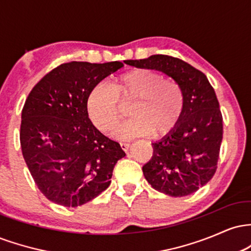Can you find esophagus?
I'll return each mask as SVG.
<instances>
[{"mask_svg":"<svg viewBox=\"0 0 251 251\" xmlns=\"http://www.w3.org/2000/svg\"><path fill=\"white\" fill-rule=\"evenodd\" d=\"M120 146H122V149L124 150V151L127 152L129 150V146H131V144H129V143H120Z\"/></svg>","mask_w":251,"mask_h":251,"instance_id":"esophagus-1","label":"esophagus"}]
</instances>
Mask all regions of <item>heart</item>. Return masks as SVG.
<instances>
[{
    "instance_id": "obj_1",
    "label": "heart",
    "mask_w": 251,
    "mask_h": 251,
    "mask_svg": "<svg viewBox=\"0 0 251 251\" xmlns=\"http://www.w3.org/2000/svg\"><path fill=\"white\" fill-rule=\"evenodd\" d=\"M132 118L117 128L120 139L171 132L185 111L183 86L149 68H135L120 74L106 85L99 82L89 89L86 99L88 118L101 132H111L123 117L122 103L131 102Z\"/></svg>"
}]
</instances>
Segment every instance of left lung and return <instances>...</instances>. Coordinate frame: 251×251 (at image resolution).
Instances as JSON below:
<instances>
[{
    "label": "left lung",
    "mask_w": 251,
    "mask_h": 251,
    "mask_svg": "<svg viewBox=\"0 0 251 251\" xmlns=\"http://www.w3.org/2000/svg\"><path fill=\"white\" fill-rule=\"evenodd\" d=\"M125 63L160 71L183 86V117L168 135L152 144L153 155L143 172L157 191L172 197L194 194L214 177L220 158L223 117L214 87L203 72L178 57L157 54Z\"/></svg>",
    "instance_id": "1"
}]
</instances>
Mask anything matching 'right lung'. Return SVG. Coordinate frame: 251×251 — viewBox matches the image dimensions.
<instances>
[{
	"label": "right lung",
	"mask_w": 251,
	"mask_h": 251,
	"mask_svg": "<svg viewBox=\"0 0 251 251\" xmlns=\"http://www.w3.org/2000/svg\"><path fill=\"white\" fill-rule=\"evenodd\" d=\"M119 61L57 66L30 91L22 109V154L46 198L75 208L105 191L125 157L120 145L89 120V89L123 67Z\"/></svg>",
	"instance_id": "1"
}]
</instances>
